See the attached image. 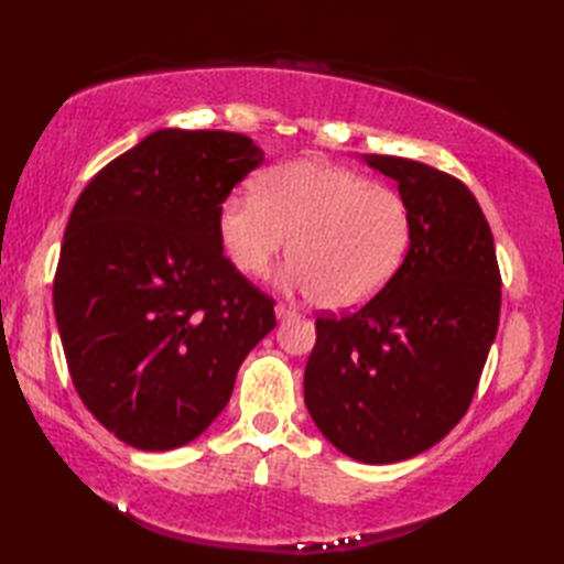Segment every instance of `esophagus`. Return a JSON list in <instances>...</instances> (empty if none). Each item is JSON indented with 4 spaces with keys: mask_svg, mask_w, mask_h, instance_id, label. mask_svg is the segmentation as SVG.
I'll return each instance as SVG.
<instances>
[{
    "mask_svg": "<svg viewBox=\"0 0 564 564\" xmlns=\"http://www.w3.org/2000/svg\"><path fill=\"white\" fill-rule=\"evenodd\" d=\"M274 316H278V321H286V318H292V316H296V312L292 306H284V304H278L274 306Z\"/></svg>",
    "mask_w": 564,
    "mask_h": 564,
    "instance_id": "obj_1",
    "label": "esophagus"
}]
</instances>
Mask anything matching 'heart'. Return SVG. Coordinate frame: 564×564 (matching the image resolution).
<instances>
[{"label":"heart","mask_w":564,"mask_h":564,"mask_svg":"<svg viewBox=\"0 0 564 564\" xmlns=\"http://www.w3.org/2000/svg\"><path fill=\"white\" fill-rule=\"evenodd\" d=\"M411 228V209L397 189L312 158L260 172L250 197H228L216 214L226 258L248 278L265 274L290 237L284 282L312 292L330 312L370 302L392 282Z\"/></svg>","instance_id":"b5f03b06"}]
</instances>
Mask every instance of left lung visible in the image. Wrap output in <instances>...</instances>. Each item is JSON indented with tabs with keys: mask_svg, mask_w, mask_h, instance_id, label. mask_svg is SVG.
Instances as JSON below:
<instances>
[{
	"mask_svg": "<svg viewBox=\"0 0 564 564\" xmlns=\"http://www.w3.org/2000/svg\"><path fill=\"white\" fill-rule=\"evenodd\" d=\"M411 209L399 272L360 312L316 318L304 401L316 429L367 465L401 463L451 433L499 328L489 224L463 182L416 160L362 155Z\"/></svg>",
	"mask_w": 564,
	"mask_h": 564,
	"instance_id": "obj_1",
	"label": "left lung"
}]
</instances>
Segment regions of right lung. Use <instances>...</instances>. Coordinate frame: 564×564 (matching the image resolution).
I'll return each mask as SVG.
<instances>
[{"label": "right lung", "mask_w": 564, "mask_h": 564, "mask_svg": "<svg viewBox=\"0 0 564 564\" xmlns=\"http://www.w3.org/2000/svg\"><path fill=\"white\" fill-rule=\"evenodd\" d=\"M262 155L243 133L153 131L91 177L67 221L53 282L67 370L91 416L138 451L209 429L278 324L216 231Z\"/></svg>", "instance_id": "1"}]
</instances>
